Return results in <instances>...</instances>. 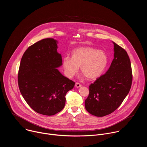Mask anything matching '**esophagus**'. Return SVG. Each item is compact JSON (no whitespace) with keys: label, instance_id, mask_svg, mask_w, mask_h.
<instances>
[{"label":"esophagus","instance_id":"obj_1","mask_svg":"<svg viewBox=\"0 0 147 147\" xmlns=\"http://www.w3.org/2000/svg\"><path fill=\"white\" fill-rule=\"evenodd\" d=\"M75 86H76V87H77V88H79V87H81V85L80 84V83H78V82H76V84H75Z\"/></svg>","mask_w":147,"mask_h":147}]
</instances>
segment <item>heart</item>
<instances>
[{"label":"heart","mask_w":147,"mask_h":147,"mask_svg":"<svg viewBox=\"0 0 147 147\" xmlns=\"http://www.w3.org/2000/svg\"><path fill=\"white\" fill-rule=\"evenodd\" d=\"M107 54L92 47H80L72 52V57L66 56L63 60V67L66 76L71 78L80 66L81 72L88 79H95L103 73L107 66Z\"/></svg>","instance_id":"heart-1"}]
</instances>
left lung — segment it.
Masks as SVG:
<instances>
[{
    "instance_id": "left-lung-1",
    "label": "left lung",
    "mask_w": 147,
    "mask_h": 147,
    "mask_svg": "<svg viewBox=\"0 0 147 147\" xmlns=\"http://www.w3.org/2000/svg\"><path fill=\"white\" fill-rule=\"evenodd\" d=\"M114 59L109 69L89 87L85 108L91 115L102 117L113 112L129 94L132 84L131 62L127 52L113 42Z\"/></svg>"
}]
</instances>
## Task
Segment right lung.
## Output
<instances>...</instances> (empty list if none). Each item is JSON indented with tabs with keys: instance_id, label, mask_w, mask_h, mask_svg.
Returning a JSON list of instances; mask_svg holds the SVG:
<instances>
[{
	"instance_id": "1",
	"label": "right lung",
	"mask_w": 147,
	"mask_h": 147,
	"mask_svg": "<svg viewBox=\"0 0 147 147\" xmlns=\"http://www.w3.org/2000/svg\"><path fill=\"white\" fill-rule=\"evenodd\" d=\"M57 44L56 40L46 38L30 46L21 60L18 74V87L26 102L47 116L63 109L65 96L75 84L57 69L62 65Z\"/></svg>"
}]
</instances>
